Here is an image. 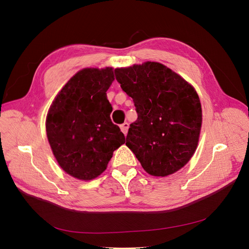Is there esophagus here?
<instances>
[{"instance_id":"1","label":"esophagus","mask_w":249,"mask_h":249,"mask_svg":"<svg viewBox=\"0 0 249 249\" xmlns=\"http://www.w3.org/2000/svg\"><path fill=\"white\" fill-rule=\"evenodd\" d=\"M120 128H121V131L126 135L128 132V129H129V124L127 122H125L122 125H120Z\"/></svg>"}]
</instances>
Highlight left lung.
<instances>
[{
	"label": "left lung",
	"instance_id": "8db88e82",
	"mask_svg": "<svg viewBox=\"0 0 249 249\" xmlns=\"http://www.w3.org/2000/svg\"><path fill=\"white\" fill-rule=\"evenodd\" d=\"M115 76L133 99L138 116L130 125L126 145L149 175L178 172L198 145L202 108L197 91L159 62L116 69Z\"/></svg>",
	"mask_w": 249,
	"mask_h": 249
}]
</instances>
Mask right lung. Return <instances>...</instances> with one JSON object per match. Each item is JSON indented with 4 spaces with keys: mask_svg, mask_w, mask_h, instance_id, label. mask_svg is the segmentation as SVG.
Returning a JSON list of instances; mask_svg holds the SVG:
<instances>
[{
    "mask_svg": "<svg viewBox=\"0 0 249 249\" xmlns=\"http://www.w3.org/2000/svg\"><path fill=\"white\" fill-rule=\"evenodd\" d=\"M114 81L112 68L85 69L75 73L54 99L46 119V133L65 173L89 180L107 168L114 150L125 143L115 125L107 99Z\"/></svg>",
    "mask_w": 249,
    "mask_h": 249,
    "instance_id": "1",
    "label": "right lung"
}]
</instances>
